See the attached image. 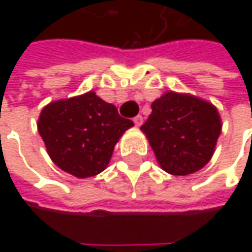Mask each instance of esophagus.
Wrapping results in <instances>:
<instances>
[{"instance_id": "esophagus-1", "label": "esophagus", "mask_w": 252, "mask_h": 252, "mask_svg": "<svg viewBox=\"0 0 252 252\" xmlns=\"http://www.w3.org/2000/svg\"><path fill=\"white\" fill-rule=\"evenodd\" d=\"M134 124H135V126H141V124H143V117L141 115H137L134 118Z\"/></svg>"}]
</instances>
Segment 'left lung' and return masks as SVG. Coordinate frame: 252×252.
<instances>
[{
  "instance_id": "left-lung-1",
  "label": "left lung",
  "mask_w": 252,
  "mask_h": 252,
  "mask_svg": "<svg viewBox=\"0 0 252 252\" xmlns=\"http://www.w3.org/2000/svg\"><path fill=\"white\" fill-rule=\"evenodd\" d=\"M160 165L171 175H189L204 168L222 131L218 108L188 93L166 92L152 103L140 128Z\"/></svg>"
}]
</instances>
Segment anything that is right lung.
I'll return each mask as SVG.
<instances>
[{
  "instance_id": "1",
  "label": "right lung",
  "mask_w": 252,
  "mask_h": 252,
  "mask_svg": "<svg viewBox=\"0 0 252 252\" xmlns=\"http://www.w3.org/2000/svg\"><path fill=\"white\" fill-rule=\"evenodd\" d=\"M132 126V121L120 117L117 106L92 90L48 103L37 120L51 160L77 178L105 171L115 144Z\"/></svg>"
}]
</instances>
